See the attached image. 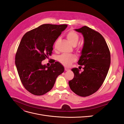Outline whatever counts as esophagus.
<instances>
[{"mask_svg": "<svg viewBox=\"0 0 124 124\" xmlns=\"http://www.w3.org/2000/svg\"><path fill=\"white\" fill-rule=\"evenodd\" d=\"M69 70H70V69H69V68H66V67H65V71H69Z\"/></svg>", "mask_w": 124, "mask_h": 124, "instance_id": "34e87169", "label": "esophagus"}]
</instances>
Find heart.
Segmentation results:
<instances>
[{
  "instance_id": "obj_1",
  "label": "heart",
  "mask_w": 124,
  "mask_h": 124,
  "mask_svg": "<svg viewBox=\"0 0 124 124\" xmlns=\"http://www.w3.org/2000/svg\"><path fill=\"white\" fill-rule=\"evenodd\" d=\"M66 38L69 43L72 46H76L79 40V36L77 33L73 31H70L67 33ZM59 42V39L56 41L54 44V48L56 50ZM76 56L72 54H63L59 57V61L65 66H69L76 60Z\"/></svg>"
}]
</instances>
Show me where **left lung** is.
<instances>
[{
  "instance_id": "8db88e82",
  "label": "left lung",
  "mask_w": 124,
  "mask_h": 124,
  "mask_svg": "<svg viewBox=\"0 0 124 124\" xmlns=\"http://www.w3.org/2000/svg\"><path fill=\"white\" fill-rule=\"evenodd\" d=\"M84 37V44L78 64L84 66L81 73L77 68L71 69L74 74L69 81L76 94L86 97L96 92L103 84L109 70L110 52L106 41L100 33L84 26L74 29Z\"/></svg>"
}]
</instances>
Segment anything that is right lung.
<instances>
[{"instance_id":"right-lung-1","label":"right lung","mask_w":124,"mask_h":124,"mask_svg":"<svg viewBox=\"0 0 124 124\" xmlns=\"http://www.w3.org/2000/svg\"><path fill=\"white\" fill-rule=\"evenodd\" d=\"M67 27L66 24H43L22 38L15 63L22 83L32 94L41 96L51 91L56 78L64 71L58 62H52L48 67L42 61L51 55L56 40Z\"/></svg>"}]
</instances>
